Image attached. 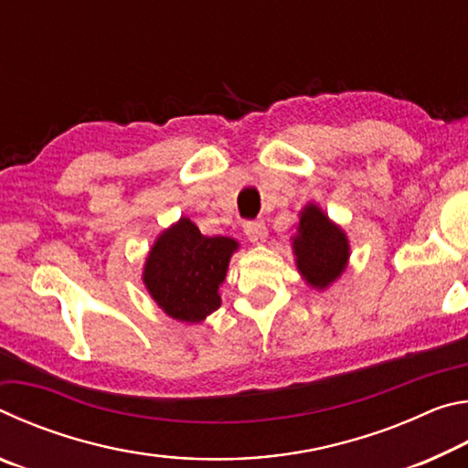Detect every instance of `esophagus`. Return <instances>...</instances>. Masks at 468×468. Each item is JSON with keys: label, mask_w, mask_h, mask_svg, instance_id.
Masks as SVG:
<instances>
[{"label": "esophagus", "mask_w": 468, "mask_h": 468, "mask_svg": "<svg viewBox=\"0 0 468 468\" xmlns=\"http://www.w3.org/2000/svg\"><path fill=\"white\" fill-rule=\"evenodd\" d=\"M243 233L251 243H264L268 237V229L262 220H248V223L243 225Z\"/></svg>", "instance_id": "34e87169"}]
</instances>
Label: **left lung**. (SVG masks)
Listing matches in <instances>:
<instances>
[{"mask_svg": "<svg viewBox=\"0 0 468 468\" xmlns=\"http://www.w3.org/2000/svg\"><path fill=\"white\" fill-rule=\"evenodd\" d=\"M297 271L314 289H326L348 262V239L343 229L324 215L320 206L307 204L299 215L297 235H292Z\"/></svg>", "mask_w": 468, "mask_h": 468, "instance_id": "8db88e82", "label": "left lung"}]
</instances>
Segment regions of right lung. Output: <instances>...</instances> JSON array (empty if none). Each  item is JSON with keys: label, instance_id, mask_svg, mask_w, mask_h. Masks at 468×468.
<instances>
[{"label": "right lung", "instance_id": "obj_1", "mask_svg": "<svg viewBox=\"0 0 468 468\" xmlns=\"http://www.w3.org/2000/svg\"><path fill=\"white\" fill-rule=\"evenodd\" d=\"M237 248L239 243L231 237H206L184 217L158 235L148 251L142 281L173 320L202 322L220 307L218 287Z\"/></svg>", "mask_w": 468, "mask_h": 468}]
</instances>
